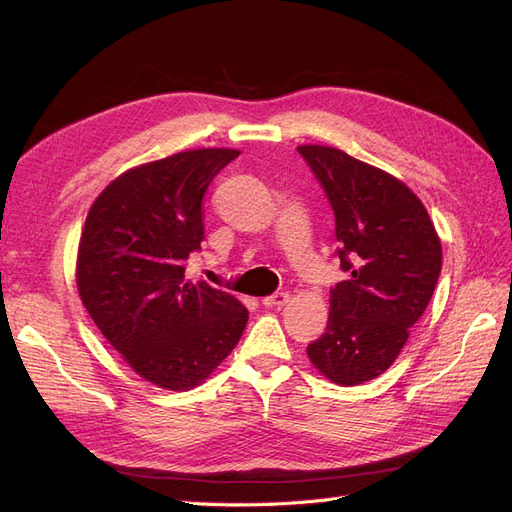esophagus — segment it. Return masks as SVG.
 I'll return each instance as SVG.
<instances>
[{"label": "esophagus", "instance_id": "esophagus-1", "mask_svg": "<svg viewBox=\"0 0 512 512\" xmlns=\"http://www.w3.org/2000/svg\"><path fill=\"white\" fill-rule=\"evenodd\" d=\"M290 294L286 290H277L273 294H269V297L262 299V305L265 307H282L286 301H288Z\"/></svg>", "mask_w": 512, "mask_h": 512}]
</instances>
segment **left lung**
Here are the masks:
<instances>
[{
    "label": "left lung",
    "mask_w": 512,
    "mask_h": 512,
    "mask_svg": "<svg viewBox=\"0 0 512 512\" xmlns=\"http://www.w3.org/2000/svg\"><path fill=\"white\" fill-rule=\"evenodd\" d=\"M297 151L327 194L348 273L331 288L327 331L307 356L322 376L354 386L389 369L408 342L436 290L442 245L406 183L333 147Z\"/></svg>",
    "instance_id": "obj_1"
}]
</instances>
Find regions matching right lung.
<instances>
[{
    "label": "right lung",
    "instance_id": "1",
    "mask_svg": "<svg viewBox=\"0 0 512 512\" xmlns=\"http://www.w3.org/2000/svg\"><path fill=\"white\" fill-rule=\"evenodd\" d=\"M237 149H192L119 175L91 205L76 286L91 320L138 376L168 391L198 386L237 346L247 309L185 280L205 241L203 198Z\"/></svg>",
    "mask_w": 512,
    "mask_h": 512
}]
</instances>
